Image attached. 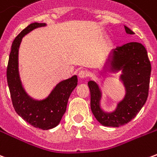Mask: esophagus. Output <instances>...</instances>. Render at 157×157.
<instances>
[{"instance_id":"34e87169","label":"esophagus","mask_w":157,"mask_h":157,"mask_svg":"<svg viewBox=\"0 0 157 157\" xmlns=\"http://www.w3.org/2000/svg\"><path fill=\"white\" fill-rule=\"evenodd\" d=\"M78 76H79V78L85 79L88 76V73H87V71H85V70H82V71H80V72H79Z\"/></svg>"}]
</instances>
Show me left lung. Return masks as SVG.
<instances>
[{
  "instance_id": "8db88e82",
  "label": "left lung",
  "mask_w": 157,
  "mask_h": 157,
  "mask_svg": "<svg viewBox=\"0 0 157 157\" xmlns=\"http://www.w3.org/2000/svg\"><path fill=\"white\" fill-rule=\"evenodd\" d=\"M124 29L128 34L135 33L126 26ZM109 63V71H122L120 80L125 87L124 98L118 102L113 112H104L100 107L102 93L98 85L90 81L91 109L96 119L103 126L119 127L131 121L146 102L151 65L144 45L137 42L117 47L109 55L107 64Z\"/></svg>"
}]
</instances>
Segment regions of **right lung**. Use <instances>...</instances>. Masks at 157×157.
<instances>
[{"mask_svg": "<svg viewBox=\"0 0 157 157\" xmlns=\"http://www.w3.org/2000/svg\"><path fill=\"white\" fill-rule=\"evenodd\" d=\"M45 23H31L16 37L12 43L6 69V79L12 105L15 111L25 121L35 128L44 130L56 127L66 110L68 99L77 86V76L62 81L44 100H35L27 94L22 86L18 72V49L22 38Z\"/></svg>", "mask_w": 157, "mask_h": 157, "instance_id": "add662e5", "label": "right lung"}]
</instances>
